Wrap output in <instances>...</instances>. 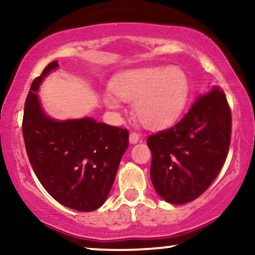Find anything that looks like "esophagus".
Returning a JSON list of instances; mask_svg holds the SVG:
<instances>
[{"label":"esophagus","instance_id":"1","mask_svg":"<svg viewBox=\"0 0 255 255\" xmlns=\"http://www.w3.org/2000/svg\"><path fill=\"white\" fill-rule=\"evenodd\" d=\"M139 139H140V137H139V134L134 133V131H133V133H130V134H129V142H130L131 145L136 144V142L139 141Z\"/></svg>","mask_w":255,"mask_h":255}]
</instances>
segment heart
<instances>
[{
    "mask_svg": "<svg viewBox=\"0 0 255 255\" xmlns=\"http://www.w3.org/2000/svg\"><path fill=\"white\" fill-rule=\"evenodd\" d=\"M113 90L119 98L133 103L134 116L147 128L171 124L182 113L189 96V80L177 67H145L130 69L114 81ZM104 102L111 109L120 101L105 93Z\"/></svg>",
    "mask_w": 255,
    "mask_h": 255,
    "instance_id": "obj_1",
    "label": "heart"
}]
</instances>
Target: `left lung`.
<instances>
[{
    "instance_id": "obj_1",
    "label": "left lung",
    "mask_w": 255,
    "mask_h": 255,
    "mask_svg": "<svg viewBox=\"0 0 255 255\" xmlns=\"http://www.w3.org/2000/svg\"><path fill=\"white\" fill-rule=\"evenodd\" d=\"M231 113L223 90L198 96L188 113L169 129L147 137L151 181L166 203L187 204L211 186L230 145Z\"/></svg>"
}]
</instances>
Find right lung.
I'll use <instances>...</instances> for the list:
<instances>
[{
    "label": "right lung",
    "instance_id": "right-lung-1",
    "mask_svg": "<svg viewBox=\"0 0 255 255\" xmlns=\"http://www.w3.org/2000/svg\"><path fill=\"white\" fill-rule=\"evenodd\" d=\"M58 68L49 63L31 85L25 103L22 134L34 174L55 200L81 212L97 210L109 195L128 130L81 118L56 120L45 113L38 91Z\"/></svg>",
    "mask_w": 255,
    "mask_h": 255
}]
</instances>
